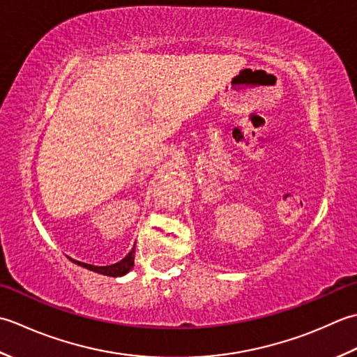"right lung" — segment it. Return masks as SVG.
<instances>
[{
  "mask_svg": "<svg viewBox=\"0 0 357 357\" xmlns=\"http://www.w3.org/2000/svg\"><path fill=\"white\" fill-rule=\"evenodd\" d=\"M134 252H135V246H134L132 250H130V252L128 254L125 259H121L120 261H117V264L107 265V266H96V265L83 264V261H78V260H74V259H70V260L74 261V264L86 268V270H91L93 273H98V274H103V275H111V278H120V275H125L126 273H129L130 270H132V266H134Z\"/></svg>",
  "mask_w": 357,
  "mask_h": 357,
  "instance_id": "obj_1",
  "label": "right lung"
}]
</instances>
